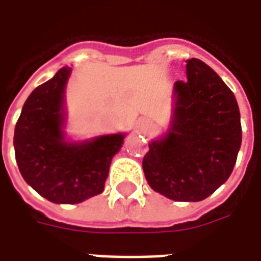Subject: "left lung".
<instances>
[{
  "mask_svg": "<svg viewBox=\"0 0 261 261\" xmlns=\"http://www.w3.org/2000/svg\"><path fill=\"white\" fill-rule=\"evenodd\" d=\"M175 82L168 134L149 144L142 169L152 190L175 201H201L228 180L242 144L233 92L201 60L186 61Z\"/></svg>",
  "mask_w": 261,
  "mask_h": 261,
  "instance_id": "8db88e82",
  "label": "left lung"
}]
</instances>
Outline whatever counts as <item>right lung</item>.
<instances>
[{
    "instance_id": "add662e5",
    "label": "right lung",
    "mask_w": 261,
    "mask_h": 261,
    "mask_svg": "<svg viewBox=\"0 0 261 261\" xmlns=\"http://www.w3.org/2000/svg\"><path fill=\"white\" fill-rule=\"evenodd\" d=\"M71 68L57 71L26 99L15 125L14 147L25 181L56 204H76L100 194L124 134L85 142L64 140V89Z\"/></svg>"
}]
</instances>
